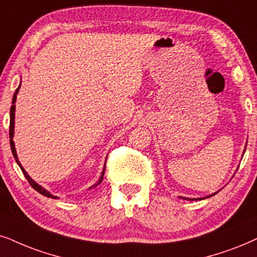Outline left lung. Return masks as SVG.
Here are the masks:
<instances>
[{"instance_id":"1","label":"left lung","mask_w":257,"mask_h":257,"mask_svg":"<svg viewBox=\"0 0 257 257\" xmlns=\"http://www.w3.org/2000/svg\"><path fill=\"white\" fill-rule=\"evenodd\" d=\"M246 147V146H245ZM244 152H245V149L244 151H243V154H244ZM217 192H215V193H212V194H210V196H207V197H204V198H185V197H179V198H181V199H190V200H198V199H205V198H209V197H212V196H215Z\"/></svg>"}]
</instances>
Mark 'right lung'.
<instances>
[{
    "instance_id": "right-lung-1",
    "label": "right lung",
    "mask_w": 257,
    "mask_h": 257,
    "mask_svg": "<svg viewBox=\"0 0 257 257\" xmlns=\"http://www.w3.org/2000/svg\"><path fill=\"white\" fill-rule=\"evenodd\" d=\"M20 86H21V83H20V85H19L18 89H16L15 93H14V96H13V100H12V104H13V105L11 106V126H9V138H11V148H12V153H13V155H14V158H15V161L18 162V165H19V166H20L21 171H22V173L25 174L26 179H27V180H28V183L31 184V186L33 187L35 191H38L39 193L42 194V196H45V197H48V198H53V199H58V197H57V196H53V194H52L51 192H48V191L46 190V188H44V187H42L41 185H39V184L37 183V181H34L33 179H32L31 177H29L27 172L25 171V168L22 167L21 162L19 161L18 154H16L15 144H14V141H13V138H14V126H15V102H16V96H18V92H19V90H20ZM104 171H105V167L103 168V171H102V174H100V177H99L98 181H97L96 184H93L92 186H91V187H89V190H90V188H95V187H97V186H98V185H99L100 183H102V180H103V177H104Z\"/></svg>"
}]
</instances>
